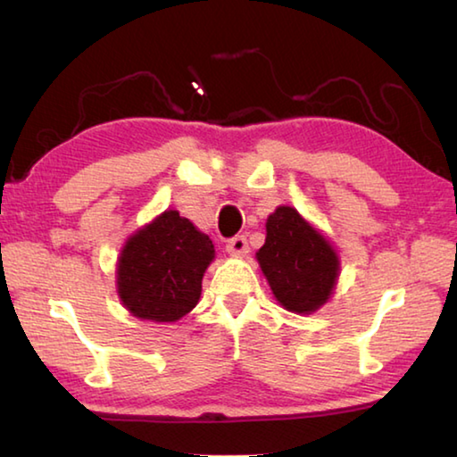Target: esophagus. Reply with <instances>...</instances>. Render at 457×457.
I'll return each instance as SVG.
<instances>
[{
	"label": "esophagus",
	"instance_id": "obj_1",
	"mask_svg": "<svg viewBox=\"0 0 457 457\" xmlns=\"http://www.w3.org/2000/svg\"><path fill=\"white\" fill-rule=\"evenodd\" d=\"M228 252L236 253V256H244V253H247V239L245 236H234L228 242Z\"/></svg>",
	"mask_w": 457,
	"mask_h": 457
}]
</instances>
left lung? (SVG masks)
<instances>
[{
	"mask_svg": "<svg viewBox=\"0 0 457 457\" xmlns=\"http://www.w3.org/2000/svg\"><path fill=\"white\" fill-rule=\"evenodd\" d=\"M262 272L286 311L311 314L330 298L338 258L330 244L294 207H278L258 250Z\"/></svg>",
	"mask_w": 457,
	"mask_h": 457,
	"instance_id": "obj_1",
	"label": "left lung"
}]
</instances>
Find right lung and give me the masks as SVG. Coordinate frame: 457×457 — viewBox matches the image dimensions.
Wrapping results in <instances>:
<instances>
[{
    "mask_svg": "<svg viewBox=\"0 0 457 457\" xmlns=\"http://www.w3.org/2000/svg\"><path fill=\"white\" fill-rule=\"evenodd\" d=\"M215 256L210 236L179 212H165L122 247L117 286L133 316L175 322L195 308L201 280Z\"/></svg>",
    "mask_w": 457,
    "mask_h": 457,
    "instance_id": "obj_1",
    "label": "right lung"
}]
</instances>
